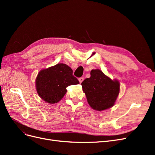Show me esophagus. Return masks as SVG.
Returning <instances> with one entry per match:
<instances>
[{
  "mask_svg": "<svg viewBox=\"0 0 155 155\" xmlns=\"http://www.w3.org/2000/svg\"><path fill=\"white\" fill-rule=\"evenodd\" d=\"M78 79H79V83H81L83 82V81L84 80V78H79Z\"/></svg>",
  "mask_w": 155,
  "mask_h": 155,
  "instance_id": "esophagus-1",
  "label": "esophagus"
}]
</instances>
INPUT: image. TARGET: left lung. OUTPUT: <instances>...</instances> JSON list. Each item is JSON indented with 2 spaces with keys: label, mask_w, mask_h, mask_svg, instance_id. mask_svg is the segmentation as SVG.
<instances>
[{
  "label": "left lung",
  "mask_w": 155,
  "mask_h": 155,
  "mask_svg": "<svg viewBox=\"0 0 155 155\" xmlns=\"http://www.w3.org/2000/svg\"><path fill=\"white\" fill-rule=\"evenodd\" d=\"M81 85L88 104L97 111L105 110L113 107L120 89L118 79H112L100 69L92 70L91 77L85 79Z\"/></svg>",
  "instance_id": "obj_1"
}]
</instances>
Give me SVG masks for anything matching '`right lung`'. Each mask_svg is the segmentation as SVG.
Here are the masks:
<instances>
[{
	"instance_id": "add662e5",
	"label": "right lung",
	"mask_w": 155,
	"mask_h": 155,
	"mask_svg": "<svg viewBox=\"0 0 155 155\" xmlns=\"http://www.w3.org/2000/svg\"><path fill=\"white\" fill-rule=\"evenodd\" d=\"M72 73V68L63 63L41 70L35 82L39 97L48 104H57L67 93V87L79 83Z\"/></svg>"
}]
</instances>
